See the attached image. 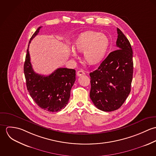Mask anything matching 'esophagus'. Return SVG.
Wrapping results in <instances>:
<instances>
[{
	"instance_id": "1",
	"label": "esophagus",
	"mask_w": 156,
	"mask_h": 156,
	"mask_svg": "<svg viewBox=\"0 0 156 156\" xmlns=\"http://www.w3.org/2000/svg\"><path fill=\"white\" fill-rule=\"evenodd\" d=\"M85 74V73L84 71L82 70V69H80V70H79V71H78L77 72V76H82V75H84Z\"/></svg>"
}]
</instances>
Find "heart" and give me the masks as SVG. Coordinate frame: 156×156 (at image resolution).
<instances>
[{
    "instance_id": "obj_1",
    "label": "heart",
    "mask_w": 156,
    "mask_h": 156,
    "mask_svg": "<svg viewBox=\"0 0 156 156\" xmlns=\"http://www.w3.org/2000/svg\"><path fill=\"white\" fill-rule=\"evenodd\" d=\"M111 44L109 37L105 34L94 30H88L80 34L73 44L74 50L83 52L85 61L90 66H97L104 60ZM71 56L77 57L74 51Z\"/></svg>"
}]
</instances>
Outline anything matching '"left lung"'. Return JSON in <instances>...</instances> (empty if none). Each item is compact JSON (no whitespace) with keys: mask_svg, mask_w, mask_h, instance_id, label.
I'll list each match as a JSON object with an SVG mask.
<instances>
[{"mask_svg":"<svg viewBox=\"0 0 156 156\" xmlns=\"http://www.w3.org/2000/svg\"><path fill=\"white\" fill-rule=\"evenodd\" d=\"M117 50L111 52L97 69L90 73V98L100 110L119 109L128 97L133 79V51L122 31L117 28Z\"/></svg>","mask_w":156,"mask_h":156,"instance_id":"left-lung-1","label":"left lung"}]
</instances>
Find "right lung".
I'll return each instance as SVG.
<instances>
[{"label":"right lung","instance_id":"obj_1","mask_svg":"<svg viewBox=\"0 0 156 156\" xmlns=\"http://www.w3.org/2000/svg\"><path fill=\"white\" fill-rule=\"evenodd\" d=\"M39 27L30 39L24 64V73L26 87L30 97L37 105L47 111H60L67 106L70 91L76 80L74 69L59 68L51 74L45 76L36 73L32 67L29 46L37 35Z\"/></svg>","mask_w":156,"mask_h":156}]
</instances>
